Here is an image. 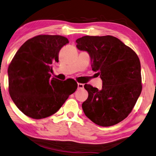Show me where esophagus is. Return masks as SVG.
<instances>
[{
	"label": "esophagus",
	"instance_id": "esophagus-1",
	"mask_svg": "<svg viewBox=\"0 0 156 156\" xmlns=\"http://www.w3.org/2000/svg\"><path fill=\"white\" fill-rule=\"evenodd\" d=\"M78 89H83V83H78Z\"/></svg>",
	"mask_w": 156,
	"mask_h": 156
}]
</instances>
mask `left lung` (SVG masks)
Here are the masks:
<instances>
[{"mask_svg": "<svg viewBox=\"0 0 156 156\" xmlns=\"http://www.w3.org/2000/svg\"><path fill=\"white\" fill-rule=\"evenodd\" d=\"M76 42L79 49L89 54L92 70L102 80L100 90L84 85L88 97L82 104L83 111L98 126L116 125L128 116L142 92L140 59L131 48L112 35H86Z\"/></svg>", "mask_w": 156, "mask_h": 156, "instance_id": "obj_1", "label": "left lung"}]
</instances>
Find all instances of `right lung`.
<instances>
[{"label":"right lung","instance_id":"1","mask_svg":"<svg viewBox=\"0 0 156 156\" xmlns=\"http://www.w3.org/2000/svg\"><path fill=\"white\" fill-rule=\"evenodd\" d=\"M68 38L40 35L28 40L16 51L8 67L9 93L18 109L34 119L56 113L77 88L75 80L51 78V64Z\"/></svg>","mask_w":156,"mask_h":156}]
</instances>
